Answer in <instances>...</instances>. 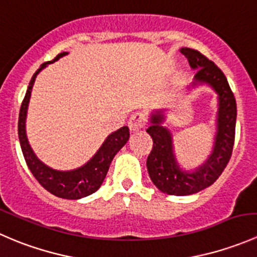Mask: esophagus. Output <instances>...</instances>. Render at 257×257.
<instances>
[{"label": "esophagus", "instance_id": "34e87169", "mask_svg": "<svg viewBox=\"0 0 257 257\" xmlns=\"http://www.w3.org/2000/svg\"><path fill=\"white\" fill-rule=\"evenodd\" d=\"M129 129L133 132L139 131V129L144 128L145 125V115L142 112H137L134 114H132L131 118H129L128 121Z\"/></svg>", "mask_w": 257, "mask_h": 257}]
</instances>
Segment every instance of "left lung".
Listing matches in <instances>:
<instances>
[{"label":"left lung","mask_w":257,"mask_h":257,"mask_svg":"<svg viewBox=\"0 0 257 257\" xmlns=\"http://www.w3.org/2000/svg\"><path fill=\"white\" fill-rule=\"evenodd\" d=\"M180 52L188 58L191 68L196 69L191 87L210 85L216 92L219 108L212 152L206 162L194 172H185L179 167L173 136L163 125L165 110H155L150 115V126L147 133L153 139V149L147 159L148 173L160 191L177 196L195 194L216 181L231 158L236 125V100L221 69L195 49L181 48Z\"/></svg>","instance_id":"left-lung-1"}]
</instances>
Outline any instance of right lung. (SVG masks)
<instances>
[{"mask_svg": "<svg viewBox=\"0 0 257 257\" xmlns=\"http://www.w3.org/2000/svg\"><path fill=\"white\" fill-rule=\"evenodd\" d=\"M66 54L68 53L67 52L59 53L53 61L41 64L40 68L36 71V73L31 78L25 99L21 104L20 116H18V138H20L21 149H22L27 167L30 168L31 173L33 174V177L37 179L38 183L46 190H48L49 193L58 196V198L77 200V199H82L84 196L90 195V194H93L100 188L105 175H107L108 169H109V165L112 163L114 155L128 142L129 128L128 126H121L120 129L109 134L104 141V143L102 144V147L93 155L92 159L80 168H77V169L67 170V172L52 169L36 157L32 148L28 143L27 136H26V116H27V108L28 103H30L33 83H35L37 74L45 67H47V64L58 61L61 57L66 56Z\"/></svg>", "mask_w": 257, "mask_h": 257, "instance_id": "obj_1", "label": "right lung"}]
</instances>
